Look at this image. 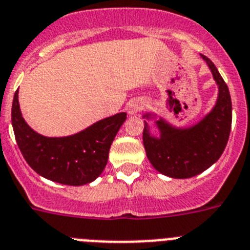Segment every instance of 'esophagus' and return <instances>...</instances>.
<instances>
[{"label":"esophagus","instance_id":"esophagus-1","mask_svg":"<svg viewBox=\"0 0 250 250\" xmlns=\"http://www.w3.org/2000/svg\"><path fill=\"white\" fill-rule=\"evenodd\" d=\"M144 106H146V102L144 101H142V100H134L127 106V112L130 115H136L139 111H142L144 108Z\"/></svg>","mask_w":250,"mask_h":250}]
</instances>
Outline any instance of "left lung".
Returning <instances> with one entry per match:
<instances>
[{
	"label": "left lung",
	"mask_w": 250,
	"mask_h": 250,
	"mask_svg": "<svg viewBox=\"0 0 250 250\" xmlns=\"http://www.w3.org/2000/svg\"><path fill=\"white\" fill-rule=\"evenodd\" d=\"M217 86L215 104L197 123L176 126L154 112H146L143 143L149 162L159 173L170 178H191L210 168L221 157L231 129V99L229 88L215 64L205 55ZM153 121L160 135L153 136L148 121Z\"/></svg>",
	"instance_id": "1"
}]
</instances>
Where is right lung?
<instances>
[{
  "label": "right lung",
  "mask_w": 250,
  "mask_h": 250,
  "mask_svg": "<svg viewBox=\"0 0 250 250\" xmlns=\"http://www.w3.org/2000/svg\"><path fill=\"white\" fill-rule=\"evenodd\" d=\"M11 120L19 148L36 173L62 185L83 186L93 182L106 167L111 144L126 112L102 119L73 135L45 136L27 125L16 91Z\"/></svg>",
  "instance_id": "add662e5"
}]
</instances>
